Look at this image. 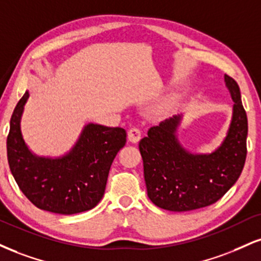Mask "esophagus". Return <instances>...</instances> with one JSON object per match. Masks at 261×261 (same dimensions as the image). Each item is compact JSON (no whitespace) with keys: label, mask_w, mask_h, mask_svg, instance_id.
<instances>
[{"label":"esophagus","mask_w":261,"mask_h":261,"mask_svg":"<svg viewBox=\"0 0 261 261\" xmlns=\"http://www.w3.org/2000/svg\"><path fill=\"white\" fill-rule=\"evenodd\" d=\"M141 136H142V133H141L140 128L136 126L131 127L127 133V139L130 142H133V143L139 142V141L141 140Z\"/></svg>","instance_id":"esophagus-1"}]
</instances>
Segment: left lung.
I'll return each mask as SVG.
<instances>
[{
    "instance_id": "8db88e82",
    "label": "left lung",
    "mask_w": 261,
    "mask_h": 261,
    "mask_svg": "<svg viewBox=\"0 0 261 261\" xmlns=\"http://www.w3.org/2000/svg\"><path fill=\"white\" fill-rule=\"evenodd\" d=\"M225 81L233 99L227 137L209 155H193L180 146L175 131L180 118L161 121L140 141L147 193L153 204L170 212H190L218 202L236 184L247 156V114L238 84Z\"/></svg>"
}]
</instances>
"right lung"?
<instances>
[{
	"instance_id": "right-lung-1",
	"label": "right lung",
	"mask_w": 261,
	"mask_h": 261,
	"mask_svg": "<svg viewBox=\"0 0 261 261\" xmlns=\"http://www.w3.org/2000/svg\"><path fill=\"white\" fill-rule=\"evenodd\" d=\"M28 97L25 92L14 108L7 136L8 164L18 187L46 212L71 215L95 208L105 194L112 163L126 142V131L89 124L68 155L40 158L31 154L20 133Z\"/></svg>"
}]
</instances>
